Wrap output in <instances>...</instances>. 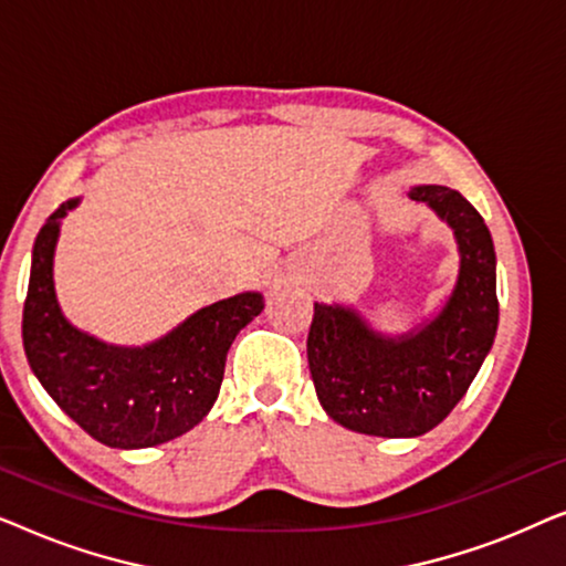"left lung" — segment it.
<instances>
[{
    "label": "left lung",
    "instance_id": "left-lung-1",
    "mask_svg": "<svg viewBox=\"0 0 566 566\" xmlns=\"http://www.w3.org/2000/svg\"><path fill=\"white\" fill-rule=\"evenodd\" d=\"M409 198L428 203L459 244V281L440 314L420 329L386 337L355 308L314 304L306 339L324 412L363 436L415 438L443 422L497 335V258L484 219L443 185H420Z\"/></svg>",
    "mask_w": 566,
    "mask_h": 566
}]
</instances>
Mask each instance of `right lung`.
<instances>
[{
	"label": "right lung",
	"mask_w": 566,
	"mask_h": 566,
	"mask_svg": "<svg viewBox=\"0 0 566 566\" xmlns=\"http://www.w3.org/2000/svg\"><path fill=\"white\" fill-rule=\"evenodd\" d=\"M76 203H61L35 237L22 308L28 363L51 399L99 443H167L211 412L229 347L265 304L254 291L216 301L144 347L107 345L72 327L53 291V252L61 219Z\"/></svg>",
	"instance_id": "add662e5"
}]
</instances>
